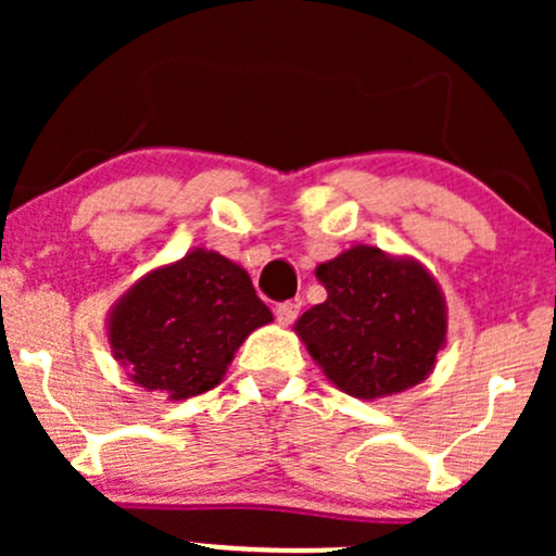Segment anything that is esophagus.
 <instances>
[{
  "label": "esophagus",
  "mask_w": 556,
  "mask_h": 556,
  "mask_svg": "<svg viewBox=\"0 0 556 556\" xmlns=\"http://www.w3.org/2000/svg\"><path fill=\"white\" fill-rule=\"evenodd\" d=\"M299 312H301V304L299 301H285V304L277 306V323L279 325H293L295 319H299Z\"/></svg>",
  "instance_id": "1"
}]
</instances>
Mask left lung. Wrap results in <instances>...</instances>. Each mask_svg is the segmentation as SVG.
Returning a JSON list of instances; mask_svg holds the SVG:
<instances>
[{
	"label": "left lung",
	"instance_id": "8db88e82",
	"mask_svg": "<svg viewBox=\"0 0 556 556\" xmlns=\"http://www.w3.org/2000/svg\"><path fill=\"white\" fill-rule=\"evenodd\" d=\"M314 274L328 299L293 330L330 384L377 401L430 377L446 344V299L417 257L355 244Z\"/></svg>",
	"mask_w": 556,
	"mask_h": 556
}]
</instances>
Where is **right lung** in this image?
<instances>
[{
    "label": "right lung",
    "instance_id": "right-lung-1",
    "mask_svg": "<svg viewBox=\"0 0 556 556\" xmlns=\"http://www.w3.org/2000/svg\"><path fill=\"white\" fill-rule=\"evenodd\" d=\"M271 319L239 263L195 247L137 279L112 304L106 336L134 384L185 401L220 384L247 336Z\"/></svg>",
    "mask_w": 556,
    "mask_h": 556
}]
</instances>
